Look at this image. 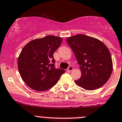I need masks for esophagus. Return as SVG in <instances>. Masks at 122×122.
I'll list each match as a JSON object with an SVG mask.
<instances>
[{
  "label": "esophagus",
  "mask_w": 122,
  "mask_h": 122,
  "mask_svg": "<svg viewBox=\"0 0 122 122\" xmlns=\"http://www.w3.org/2000/svg\"><path fill=\"white\" fill-rule=\"evenodd\" d=\"M73 69H74L73 67L72 66H70L67 69V72H71V71H72Z\"/></svg>",
  "instance_id": "obj_1"
}]
</instances>
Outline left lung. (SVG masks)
I'll return each mask as SVG.
<instances>
[{
  "mask_svg": "<svg viewBox=\"0 0 122 122\" xmlns=\"http://www.w3.org/2000/svg\"><path fill=\"white\" fill-rule=\"evenodd\" d=\"M66 41L81 70V77L75 80L76 85L87 90H96L105 85L113 69L111 55L106 45L81 34L67 37Z\"/></svg>",
  "mask_w": 122,
  "mask_h": 122,
  "instance_id": "8db88e82",
  "label": "left lung"
}]
</instances>
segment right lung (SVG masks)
I'll use <instances>...</instances> for the list:
<instances>
[{
    "mask_svg": "<svg viewBox=\"0 0 122 122\" xmlns=\"http://www.w3.org/2000/svg\"><path fill=\"white\" fill-rule=\"evenodd\" d=\"M62 42L55 36L36 39L26 44L18 57L17 65L22 79L30 88L45 91L55 86L65 70L55 68L53 53Z\"/></svg>",
    "mask_w": 122,
    "mask_h": 122,
    "instance_id": "right-lung-1",
    "label": "right lung"
}]
</instances>
